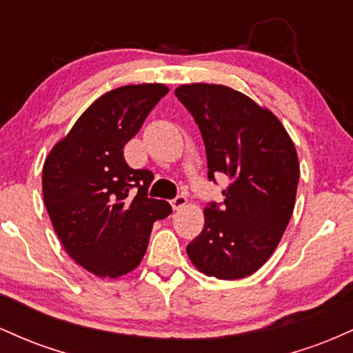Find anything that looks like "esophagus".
<instances>
[{"label": "esophagus", "instance_id": "1", "mask_svg": "<svg viewBox=\"0 0 353 353\" xmlns=\"http://www.w3.org/2000/svg\"><path fill=\"white\" fill-rule=\"evenodd\" d=\"M185 204H188V197H185L184 194H179V196H176V197H174V199L171 201V205H172L174 210L182 209Z\"/></svg>", "mask_w": 353, "mask_h": 353}]
</instances>
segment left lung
<instances>
[{
	"mask_svg": "<svg viewBox=\"0 0 353 353\" xmlns=\"http://www.w3.org/2000/svg\"><path fill=\"white\" fill-rule=\"evenodd\" d=\"M176 96L199 125L209 181L229 177L188 255L210 277H247L272 255L292 217L301 174L294 143L272 112L232 88L184 84Z\"/></svg>",
	"mask_w": 353,
	"mask_h": 353,
	"instance_id": "8db88e82",
	"label": "left lung"
}]
</instances>
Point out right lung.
Listing matches in <instances>:
<instances>
[{"mask_svg":"<svg viewBox=\"0 0 353 353\" xmlns=\"http://www.w3.org/2000/svg\"><path fill=\"white\" fill-rule=\"evenodd\" d=\"M169 92L164 84L112 89L89 106L43 168V196L51 224L71 259L99 277L134 270L152 224L172 212L152 199L149 169H131L124 145Z\"/></svg>","mask_w":353,"mask_h":353,"instance_id":"right-lung-1","label":"right lung"}]
</instances>
